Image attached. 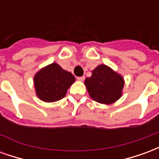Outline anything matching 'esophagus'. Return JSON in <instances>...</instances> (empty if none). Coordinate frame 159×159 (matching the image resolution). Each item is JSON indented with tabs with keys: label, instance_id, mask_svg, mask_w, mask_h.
Returning a JSON list of instances; mask_svg holds the SVG:
<instances>
[{
	"label": "esophagus",
	"instance_id": "34e87169",
	"mask_svg": "<svg viewBox=\"0 0 159 159\" xmlns=\"http://www.w3.org/2000/svg\"><path fill=\"white\" fill-rule=\"evenodd\" d=\"M84 79H85V76H78V77H77V80H78V81H81V82H83Z\"/></svg>",
	"mask_w": 159,
	"mask_h": 159
}]
</instances>
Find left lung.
I'll list each match as a JSON object with an SVG mask.
<instances>
[{
    "mask_svg": "<svg viewBox=\"0 0 159 159\" xmlns=\"http://www.w3.org/2000/svg\"><path fill=\"white\" fill-rule=\"evenodd\" d=\"M123 79L110 67L100 65L92 71V76L85 79L90 97L101 104H111L122 95Z\"/></svg>",
    "mask_w": 159,
    "mask_h": 159,
    "instance_id": "obj_1",
    "label": "left lung"
}]
</instances>
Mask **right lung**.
I'll return each instance as SVG.
<instances>
[{
    "instance_id": "add662e5",
    "label": "right lung",
    "mask_w": 159,
    "mask_h": 159,
    "mask_svg": "<svg viewBox=\"0 0 159 159\" xmlns=\"http://www.w3.org/2000/svg\"><path fill=\"white\" fill-rule=\"evenodd\" d=\"M74 82L75 77L72 74L63 70L56 63L46 66L34 77L36 94L45 102L61 100Z\"/></svg>"
}]
</instances>
